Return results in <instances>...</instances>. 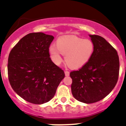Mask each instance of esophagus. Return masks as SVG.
I'll return each instance as SVG.
<instances>
[{
    "instance_id": "esophagus-1",
    "label": "esophagus",
    "mask_w": 126,
    "mask_h": 126,
    "mask_svg": "<svg viewBox=\"0 0 126 126\" xmlns=\"http://www.w3.org/2000/svg\"><path fill=\"white\" fill-rule=\"evenodd\" d=\"M69 71H65V76H69Z\"/></svg>"
}]
</instances>
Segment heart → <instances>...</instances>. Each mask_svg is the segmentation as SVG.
Instances as JSON below:
<instances>
[{"mask_svg": "<svg viewBox=\"0 0 126 126\" xmlns=\"http://www.w3.org/2000/svg\"><path fill=\"white\" fill-rule=\"evenodd\" d=\"M94 51V44L92 40L75 35L59 37L57 46L52 44L49 48L52 61L55 64L59 65L63 61L64 54L67 64L74 69H79L87 64Z\"/></svg>", "mask_w": 126, "mask_h": 126, "instance_id": "obj_1", "label": "heart"}]
</instances>
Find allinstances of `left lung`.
<instances>
[{"mask_svg":"<svg viewBox=\"0 0 126 126\" xmlns=\"http://www.w3.org/2000/svg\"><path fill=\"white\" fill-rule=\"evenodd\" d=\"M90 37L94 44L93 55L78 71L70 72L72 95L86 104L98 102L107 96L116 86L119 74L116 49L102 37L90 35Z\"/></svg>","mask_w":126,"mask_h":126,"instance_id":"obj_1","label":"left lung"}]
</instances>
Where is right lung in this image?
<instances>
[{"mask_svg":"<svg viewBox=\"0 0 126 126\" xmlns=\"http://www.w3.org/2000/svg\"><path fill=\"white\" fill-rule=\"evenodd\" d=\"M54 39L42 32L30 33L10 50L7 65L9 82L27 102L35 104L49 102L65 77L64 71L50 57L49 48Z\"/></svg>","mask_w":126,"mask_h":126,"instance_id":"right-lung-1","label":"right lung"}]
</instances>
